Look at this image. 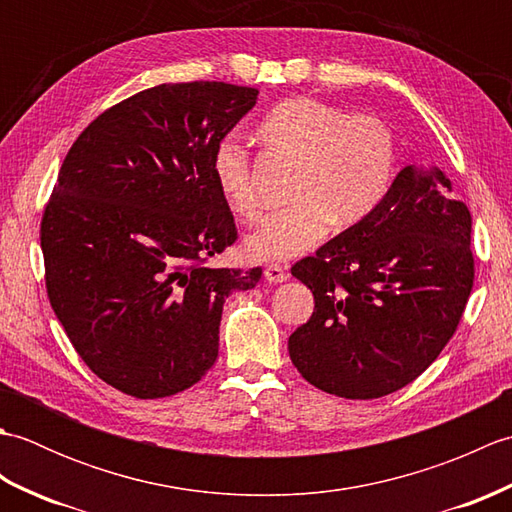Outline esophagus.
Returning a JSON list of instances; mask_svg holds the SVG:
<instances>
[{
	"mask_svg": "<svg viewBox=\"0 0 512 512\" xmlns=\"http://www.w3.org/2000/svg\"><path fill=\"white\" fill-rule=\"evenodd\" d=\"M288 277H290L288 270L279 264H268L264 268V279L268 281V284H284Z\"/></svg>",
	"mask_w": 512,
	"mask_h": 512,
	"instance_id": "obj_1",
	"label": "esophagus"
}]
</instances>
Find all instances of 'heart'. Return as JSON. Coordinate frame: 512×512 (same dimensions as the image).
Listing matches in <instances>:
<instances>
[{"label":"heart","mask_w":512,"mask_h":512,"mask_svg":"<svg viewBox=\"0 0 512 512\" xmlns=\"http://www.w3.org/2000/svg\"><path fill=\"white\" fill-rule=\"evenodd\" d=\"M257 138L273 156L295 165L288 209L264 217L244 237V253L257 262H286L306 253L332 226H352L383 198L394 143L372 116H347L312 96H295L273 107L257 125ZM213 180L222 200L239 217H255L259 202L248 151L222 140L213 151Z\"/></svg>","instance_id":"1"}]
</instances>
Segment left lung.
Returning a JSON list of instances; mask_svg holds the SVG:
<instances>
[{"instance_id": "1", "label": "left lung", "mask_w": 512, "mask_h": 512, "mask_svg": "<svg viewBox=\"0 0 512 512\" xmlns=\"http://www.w3.org/2000/svg\"><path fill=\"white\" fill-rule=\"evenodd\" d=\"M471 213L438 167L402 169L374 211L292 266L314 295L290 361L328 394L409 385L449 343L473 288Z\"/></svg>"}]
</instances>
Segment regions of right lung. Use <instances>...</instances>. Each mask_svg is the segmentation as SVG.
Wrapping results in <instances>:
<instances>
[{"label":"right lung","instance_id":"1","mask_svg":"<svg viewBox=\"0 0 512 512\" xmlns=\"http://www.w3.org/2000/svg\"><path fill=\"white\" fill-rule=\"evenodd\" d=\"M259 90L193 81L129 96L83 129L41 220L50 306L92 372L165 398L209 372L228 295L262 268H211L237 239L213 151Z\"/></svg>","mask_w":512,"mask_h":512}]
</instances>
